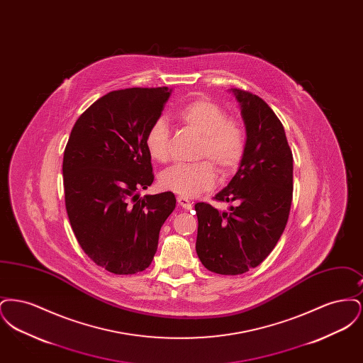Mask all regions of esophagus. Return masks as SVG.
Wrapping results in <instances>:
<instances>
[{
	"label": "esophagus",
	"mask_w": 363,
	"mask_h": 363,
	"mask_svg": "<svg viewBox=\"0 0 363 363\" xmlns=\"http://www.w3.org/2000/svg\"><path fill=\"white\" fill-rule=\"evenodd\" d=\"M177 201H178V204L181 206V207L184 208V209H191L193 207V203L188 200L186 197H182V196H179L178 199H177Z\"/></svg>",
	"instance_id": "34e87169"
}]
</instances>
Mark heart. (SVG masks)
<instances>
[{"instance_id": "1", "label": "heart", "mask_w": 363, "mask_h": 363, "mask_svg": "<svg viewBox=\"0 0 363 363\" xmlns=\"http://www.w3.org/2000/svg\"><path fill=\"white\" fill-rule=\"evenodd\" d=\"M177 117L185 126L203 136L199 159L208 160L194 164H174L159 175V185L162 189L182 197H196L215 186L213 164L223 175H230L240 167L246 152L247 135L241 122L227 118L225 108L207 98H197L184 104ZM145 148L156 162H167L170 135L163 120H157L148 128Z\"/></svg>"}]
</instances>
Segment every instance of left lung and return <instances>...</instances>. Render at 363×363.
Wrapping results in <instances>:
<instances>
[{
	"mask_svg": "<svg viewBox=\"0 0 363 363\" xmlns=\"http://www.w3.org/2000/svg\"><path fill=\"white\" fill-rule=\"evenodd\" d=\"M241 104L247 145L237 174L215 199L234 203L219 212L194 206L196 252L208 271L241 275L256 268L277 246L293 201V152L274 110L255 94L233 88Z\"/></svg>",
	"mask_w": 363,
	"mask_h": 363,
	"instance_id": "1",
	"label": "left lung"
}]
</instances>
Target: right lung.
Listing matches in <instances>:
<instances>
[{"mask_svg":"<svg viewBox=\"0 0 363 363\" xmlns=\"http://www.w3.org/2000/svg\"><path fill=\"white\" fill-rule=\"evenodd\" d=\"M172 89L111 91L77 118L64 151L65 207L86 256L116 275L150 267L159 231L175 208L172 191L138 196L154 182L145 133Z\"/></svg>","mask_w":363,"mask_h":363,"instance_id":"obj_1","label":"right lung"}]
</instances>
